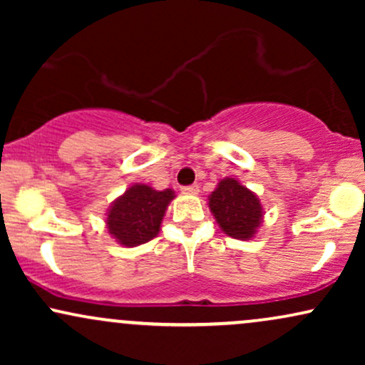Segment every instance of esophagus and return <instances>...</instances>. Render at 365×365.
<instances>
[{"label": "esophagus", "mask_w": 365, "mask_h": 365, "mask_svg": "<svg viewBox=\"0 0 365 365\" xmlns=\"http://www.w3.org/2000/svg\"><path fill=\"white\" fill-rule=\"evenodd\" d=\"M182 192L183 194H188V195H195L197 192H199V185H187V187H182Z\"/></svg>", "instance_id": "1"}]
</instances>
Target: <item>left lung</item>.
Listing matches in <instances>:
<instances>
[{
	"mask_svg": "<svg viewBox=\"0 0 365 365\" xmlns=\"http://www.w3.org/2000/svg\"><path fill=\"white\" fill-rule=\"evenodd\" d=\"M209 209L220 228L237 240L252 238L262 223V206L257 195L235 178L217 183L216 190L209 195Z\"/></svg>",
	"mask_w": 365,
	"mask_h": 365,
	"instance_id": "8db88e82",
	"label": "left lung"
}]
</instances>
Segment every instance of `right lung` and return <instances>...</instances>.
I'll return each instance as SVG.
<instances>
[{
    "instance_id": "add662e5",
    "label": "right lung",
    "mask_w": 365,
    "mask_h": 365,
    "mask_svg": "<svg viewBox=\"0 0 365 365\" xmlns=\"http://www.w3.org/2000/svg\"><path fill=\"white\" fill-rule=\"evenodd\" d=\"M173 197L171 188L159 192L135 183L111 204L106 220L108 232L125 247H137L153 240Z\"/></svg>"
}]
</instances>
